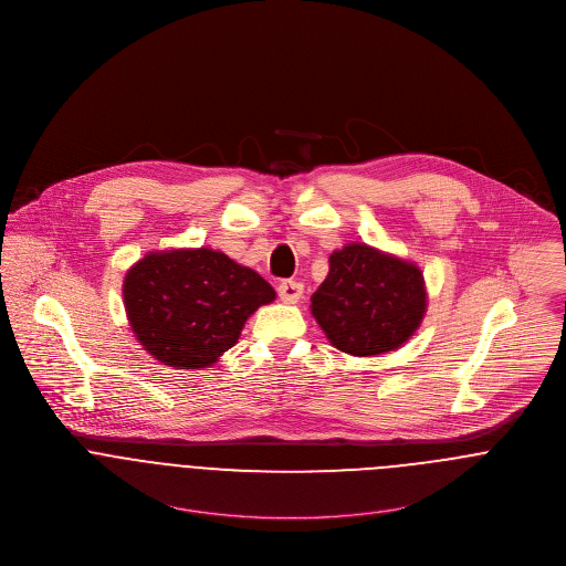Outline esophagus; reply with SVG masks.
Returning a JSON list of instances; mask_svg holds the SVG:
<instances>
[{
  "instance_id": "esophagus-1",
  "label": "esophagus",
  "mask_w": 566,
  "mask_h": 566,
  "mask_svg": "<svg viewBox=\"0 0 566 566\" xmlns=\"http://www.w3.org/2000/svg\"><path fill=\"white\" fill-rule=\"evenodd\" d=\"M279 296L283 303H298L303 296V283L298 281H281L279 283Z\"/></svg>"
}]
</instances>
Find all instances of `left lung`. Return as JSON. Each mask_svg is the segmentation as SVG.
<instances>
[{"instance_id":"left-lung-1","label":"left lung","mask_w":566,"mask_h":566,"mask_svg":"<svg viewBox=\"0 0 566 566\" xmlns=\"http://www.w3.org/2000/svg\"><path fill=\"white\" fill-rule=\"evenodd\" d=\"M424 312L422 270L368 243L335 250L312 296V314L328 342L355 357L397 350L416 333Z\"/></svg>"}]
</instances>
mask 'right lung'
<instances>
[{
	"label": "right lung",
	"instance_id": "add662e5",
	"mask_svg": "<svg viewBox=\"0 0 566 566\" xmlns=\"http://www.w3.org/2000/svg\"><path fill=\"white\" fill-rule=\"evenodd\" d=\"M274 298L263 276L211 248L148 252L124 279L133 333L155 359L180 370L213 366Z\"/></svg>",
	"mask_w": 566,
	"mask_h": 566
}]
</instances>
